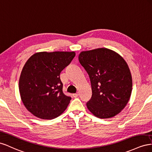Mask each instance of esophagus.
<instances>
[{
	"instance_id": "obj_1",
	"label": "esophagus",
	"mask_w": 152,
	"mask_h": 152,
	"mask_svg": "<svg viewBox=\"0 0 152 152\" xmlns=\"http://www.w3.org/2000/svg\"><path fill=\"white\" fill-rule=\"evenodd\" d=\"M79 94H80L79 92H77V93H76V94H72V96H73L74 97L76 98V97H77V96H78Z\"/></svg>"
}]
</instances>
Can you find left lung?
Segmentation results:
<instances>
[{
    "label": "left lung",
    "mask_w": 152,
    "mask_h": 152,
    "mask_svg": "<svg viewBox=\"0 0 152 152\" xmlns=\"http://www.w3.org/2000/svg\"><path fill=\"white\" fill-rule=\"evenodd\" d=\"M79 62L88 73L92 94L86 102L88 110L101 118L113 117L127 105L132 80L124 59L107 48L82 51Z\"/></svg>",
    "instance_id": "left-lung-1"
}]
</instances>
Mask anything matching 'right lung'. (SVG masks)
I'll return each instance as SVG.
<instances>
[{
    "mask_svg": "<svg viewBox=\"0 0 152 152\" xmlns=\"http://www.w3.org/2000/svg\"><path fill=\"white\" fill-rule=\"evenodd\" d=\"M74 51L39 52L25 63L19 80L24 106L41 119H53L66 110L71 100L62 92L60 72L75 57Z\"/></svg>",
    "mask_w": 152,
    "mask_h": 152,
    "instance_id": "add662e5",
    "label": "right lung"
}]
</instances>
